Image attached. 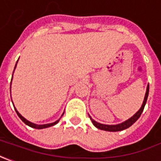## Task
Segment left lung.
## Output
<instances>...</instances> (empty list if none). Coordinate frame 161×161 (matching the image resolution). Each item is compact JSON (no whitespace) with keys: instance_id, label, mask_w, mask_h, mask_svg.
Here are the masks:
<instances>
[{"instance_id":"obj_1","label":"left lung","mask_w":161,"mask_h":161,"mask_svg":"<svg viewBox=\"0 0 161 161\" xmlns=\"http://www.w3.org/2000/svg\"><path fill=\"white\" fill-rule=\"evenodd\" d=\"M148 95H149V85L147 86L145 96H144L143 103H142V104L140 109H139V110H138V111H137L134 116H132L130 119H128L127 120H125V121L122 122V123H120V124H117V125H104V124H101V123H99V122H97V121H95L94 119H92L91 117L89 116L92 120V123L93 124V125H94L95 127H97L98 129H101V130L108 131V132H118V131L125 130V129H126V128L130 127L131 125H133L135 122H136V120L140 118L141 114L142 113V111H143L144 106H145V104H146Z\"/></svg>"}]
</instances>
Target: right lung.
<instances>
[{"mask_svg":"<svg viewBox=\"0 0 161 161\" xmlns=\"http://www.w3.org/2000/svg\"><path fill=\"white\" fill-rule=\"evenodd\" d=\"M18 61H19V59H18ZM18 61H17V63H18ZM17 63H16V66H15V68H14V70L15 69H16V67H17ZM14 73V72H13ZM12 77H13V74H12ZM11 82H12V78H11ZM11 82H10V88H11ZM15 110H16V112H17V114H18V116L19 117L20 119L25 123V125H29L30 127H33V128H36V129H42V128H47V127H50V126H53V125H56L57 123H58V121H59V119H58V120H56L55 122H53V123H50V124H44V125H37V124H35V123H32V122H30V121H28L27 119H25L21 114L17 110V108H15ZM64 114V113H63ZM63 114H62V116H63Z\"/></svg>","mask_w":161,"mask_h":161,"instance_id":"1","label":"right lung"}]
</instances>
